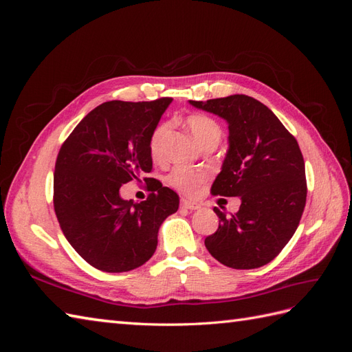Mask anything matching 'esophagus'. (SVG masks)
Segmentation results:
<instances>
[{
  "mask_svg": "<svg viewBox=\"0 0 352 352\" xmlns=\"http://www.w3.org/2000/svg\"><path fill=\"white\" fill-rule=\"evenodd\" d=\"M180 207L185 208V210H198L199 204H198V202L189 201V199H182V201H180Z\"/></svg>",
  "mask_w": 352,
  "mask_h": 352,
  "instance_id": "34e87169",
  "label": "esophagus"
}]
</instances>
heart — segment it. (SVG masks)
<instances>
[{"label":"heart","instance_id":"heart-1","mask_svg":"<svg viewBox=\"0 0 352 352\" xmlns=\"http://www.w3.org/2000/svg\"><path fill=\"white\" fill-rule=\"evenodd\" d=\"M186 126L192 133L195 142L202 148L208 144H219L223 131L220 124L206 114H190L186 117ZM168 132L167 123H158L150 136V154L154 160H160L163 155L164 138ZM167 184L182 194H197L198 190L207 182V176L201 172H194L185 167H175L170 170L166 177Z\"/></svg>","mask_w":352,"mask_h":352}]
</instances>
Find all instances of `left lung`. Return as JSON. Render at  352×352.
Returning a JSON list of instances; mask_svg holds the SVG:
<instances>
[{
  "label": "left lung",
  "mask_w": 352,
  "mask_h": 352,
  "mask_svg": "<svg viewBox=\"0 0 352 352\" xmlns=\"http://www.w3.org/2000/svg\"><path fill=\"white\" fill-rule=\"evenodd\" d=\"M189 102L229 123V150L211 194L242 201L230 217L214 208L219 229L206 238V247L228 267H261L278 257L304 212L300 145L269 107L248 95Z\"/></svg>",
  "instance_id": "1"
}]
</instances>
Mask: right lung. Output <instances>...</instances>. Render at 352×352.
Returning a JSON list of instances; mask_svg holds the SVG:
<instances>
[{
	"label": "right lung",
	"instance_id": "add662e5",
	"mask_svg": "<svg viewBox=\"0 0 352 352\" xmlns=\"http://www.w3.org/2000/svg\"><path fill=\"white\" fill-rule=\"evenodd\" d=\"M172 102L107 101L83 117L63 142L54 170V211L60 228L92 267L122 273L153 257L164 219L179 208L175 190L144 177L142 202L120 198V186L153 170L150 136Z\"/></svg>",
	"mask_w": 352,
	"mask_h": 352
}]
</instances>
